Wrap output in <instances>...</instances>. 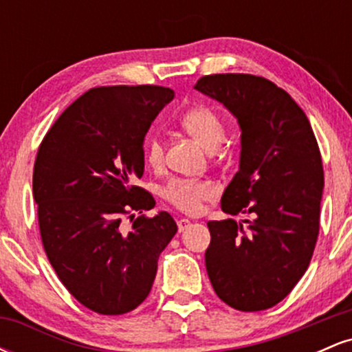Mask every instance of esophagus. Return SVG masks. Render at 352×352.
<instances>
[{"label":"esophagus","instance_id":"obj_1","mask_svg":"<svg viewBox=\"0 0 352 352\" xmlns=\"http://www.w3.org/2000/svg\"><path fill=\"white\" fill-rule=\"evenodd\" d=\"M190 220L188 218H180L179 221H177V227H179V232H184V230H187L190 227Z\"/></svg>","mask_w":352,"mask_h":352}]
</instances>
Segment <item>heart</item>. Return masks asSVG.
Returning <instances> with one entry per match:
<instances>
[{"label": "heart", "mask_w": 352, "mask_h": 352, "mask_svg": "<svg viewBox=\"0 0 352 352\" xmlns=\"http://www.w3.org/2000/svg\"><path fill=\"white\" fill-rule=\"evenodd\" d=\"M180 125L207 151H215L225 140L223 122L210 107L190 109L180 119ZM145 159L152 167H159L164 162V144L159 135H151L145 142ZM215 192V187L208 182L173 180L165 188V197L177 208L187 213H197L201 208V201L212 199Z\"/></svg>", "instance_id": "1"}]
</instances>
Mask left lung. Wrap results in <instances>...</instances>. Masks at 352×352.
Returning <instances> with one entry per match:
<instances>
[{
	"mask_svg": "<svg viewBox=\"0 0 352 352\" xmlns=\"http://www.w3.org/2000/svg\"><path fill=\"white\" fill-rule=\"evenodd\" d=\"M195 89L240 125V165L221 195L228 215L252 213L248 230L208 221L205 266L221 301L238 311L278 305L308 270L324 188L321 153L302 109L272 80L252 74L205 76Z\"/></svg>",
	"mask_w": 352,
	"mask_h": 352,
	"instance_id": "8db88e82",
	"label": "left lung"
}]
</instances>
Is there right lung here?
Listing matches in <instances>:
<instances>
[{
  "label": "right lung",
  "instance_id": "1",
  "mask_svg": "<svg viewBox=\"0 0 352 352\" xmlns=\"http://www.w3.org/2000/svg\"><path fill=\"white\" fill-rule=\"evenodd\" d=\"M173 96L160 86L91 89L38 151L33 195L44 252L67 292L99 314L129 313L148 296L177 233L167 212L135 218L131 230L122 225L124 214L155 207L132 180L144 173L145 134Z\"/></svg>",
  "mask_w": 352,
  "mask_h": 352
}]
</instances>
